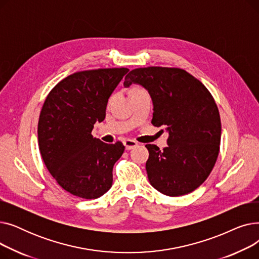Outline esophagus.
Instances as JSON below:
<instances>
[{"label":"esophagus","mask_w":259,"mask_h":259,"mask_svg":"<svg viewBox=\"0 0 259 259\" xmlns=\"http://www.w3.org/2000/svg\"><path fill=\"white\" fill-rule=\"evenodd\" d=\"M124 145H125L127 150H131L132 148L138 146V142H135V141H133V140H129V139H128V140H125V141H124Z\"/></svg>","instance_id":"1"}]
</instances>
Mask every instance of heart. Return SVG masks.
<instances>
[{
  "label": "heart",
  "mask_w": 259,
  "mask_h": 259,
  "mask_svg": "<svg viewBox=\"0 0 259 259\" xmlns=\"http://www.w3.org/2000/svg\"><path fill=\"white\" fill-rule=\"evenodd\" d=\"M141 91H144V89H142V88H140V87H134V88L132 89V94H133V93H137V92H141Z\"/></svg>",
  "instance_id": "heart-1"
}]
</instances>
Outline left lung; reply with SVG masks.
Listing matches in <instances>:
<instances>
[{"mask_svg":"<svg viewBox=\"0 0 259 259\" xmlns=\"http://www.w3.org/2000/svg\"><path fill=\"white\" fill-rule=\"evenodd\" d=\"M144 86L153 101L152 124L165 126L168 146L147 144L146 170L160 193L181 196L194 191L210 175L220 153L221 116L210 91L181 68L145 67L131 70L124 86Z\"/></svg>","mask_w":259,"mask_h":259,"instance_id":"8db88e82","label":"left lung"}]
</instances>
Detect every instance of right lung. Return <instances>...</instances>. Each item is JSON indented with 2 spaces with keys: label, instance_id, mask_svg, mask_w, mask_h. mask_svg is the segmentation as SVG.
<instances>
[{
  "label": "right lung",
  "instance_id": "right-lung-1",
  "mask_svg": "<svg viewBox=\"0 0 259 259\" xmlns=\"http://www.w3.org/2000/svg\"><path fill=\"white\" fill-rule=\"evenodd\" d=\"M128 71L101 68L68 75L51 89L40 110L37 140L44 164L76 197L98 198L112 186L113 166L125 146L103 143L91 132L104 120L108 99Z\"/></svg>",
  "mask_w": 259,
  "mask_h": 259
}]
</instances>
